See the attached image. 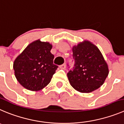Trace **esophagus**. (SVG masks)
Listing matches in <instances>:
<instances>
[{"instance_id": "34e87169", "label": "esophagus", "mask_w": 124, "mask_h": 124, "mask_svg": "<svg viewBox=\"0 0 124 124\" xmlns=\"http://www.w3.org/2000/svg\"><path fill=\"white\" fill-rule=\"evenodd\" d=\"M59 67L61 69H63V70H65L66 69V65L65 64H62L61 65L59 66Z\"/></svg>"}]
</instances>
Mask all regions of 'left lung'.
Returning a JSON list of instances; mask_svg holds the SVG:
<instances>
[{"instance_id": "left-lung-1", "label": "left lung", "mask_w": 124, "mask_h": 124, "mask_svg": "<svg viewBox=\"0 0 124 124\" xmlns=\"http://www.w3.org/2000/svg\"><path fill=\"white\" fill-rule=\"evenodd\" d=\"M75 67L67 73L70 84L76 91L90 93L105 83L109 74L108 65L100 49L89 40L72 47Z\"/></svg>"}]
</instances>
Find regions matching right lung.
<instances>
[{"mask_svg": "<svg viewBox=\"0 0 124 124\" xmlns=\"http://www.w3.org/2000/svg\"><path fill=\"white\" fill-rule=\"evenodd\" d=\"M53 45L40 39L32 41L13 62L15 77L26 89L39 91L50 83L57 66L53 63Z\"/></svg>", "mask_w": 124, "mask_h": 124, "instance_id": "1", "label": "right lung"}]
</instances>
